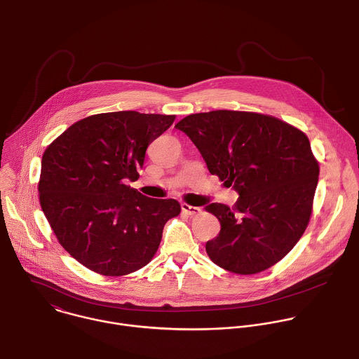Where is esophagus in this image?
Instances as JSON below:
<instances>
[{
	"label": "esophagus",
	"instance_id": "obj_1",
	"mask_svg": "<svg viewBox=\"0 0 359 359\" xmlns=\"http://www.w3.org/2000/svg\"><path fill=\"white\" fill-rule=\"evenodd\" d=\"M182 211H183L184 214L190 215V217H196V215H198V214L201 212V210H200L198 207H193V205H189V204H186V203L182 204Z\"/></svg>",
	"mask_w": 359,
	"mask_h": 359
}]
</instances>
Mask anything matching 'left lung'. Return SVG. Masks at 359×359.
<instances>
[{"instance_id":"left-lung-1","label":"left lung","mask_w":359,"mask_h":359,"mask_svg":"<svg viewBox=\"0 0 359 359\" xmlns=\"http://www.w3.org/2000/svg\"><path fill=\"white\" fill-rule=\"evenodd\" d=\"M175 127L194 142L210 173L241 196L233 207H205L221 224L205 245L208 257L242 276L277 264L313 211L319 162L306 134L274 116L236 110L190 114Z\"/></svg>"}]
</instances>
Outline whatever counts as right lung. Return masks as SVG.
Instances as JSON below:
<instances>
[{
  "mask_svg": "<svg viewBox=\"0 0 359 359\" xmlns=\"http://www.w3.org/2000/svg\"><path fill=\"white\" fill-rule=\"evenodd\" d=\"M175 114L111 111L69 126L44 151L41 210L58 243L107 277L131 274L155 256L165 224L180 214L173 198H149L126 184L138 179L148 145Z\"/></svg>",
  "mask_w": 359,
  "mask_h": 359,
  "instance_id": "add662e5",
  "label": "right lung"
}]
</instances>
